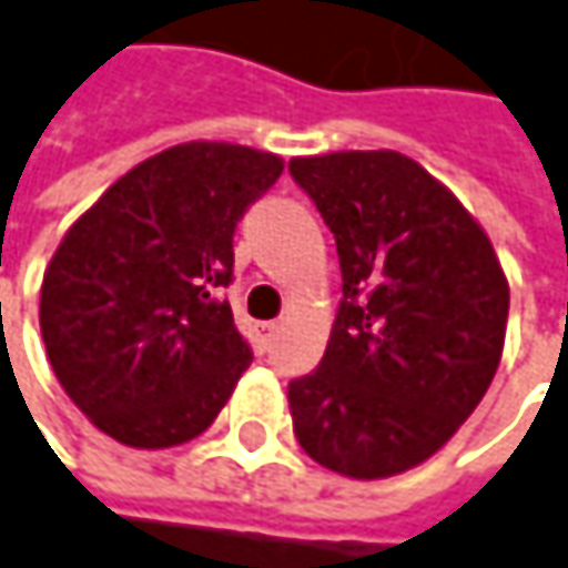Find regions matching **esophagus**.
Listing matches in <instances>:
<instances>
[{"mask_svg": "<svg viewBox=\"0 0 568 568\" xmlns=\"http://www.w3.org/2000/svg\"><path fill=\"white\" fill-rule=\"evenodd\" d=\"M276 332H280V325H276V322H260V325H256V342H260V352H266V348L273 345Z\"/></svg>", "mask_w": 568, "mask_h": 568, "instance_id": "obj_1", "label": "esophagus"}]
</instances>
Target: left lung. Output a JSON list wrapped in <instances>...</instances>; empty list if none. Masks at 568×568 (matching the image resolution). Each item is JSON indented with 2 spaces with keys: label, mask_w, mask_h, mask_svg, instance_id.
I'll return each instance as SVG.
<instances>
[{
  "label": "left lung",
  "mask_w": 568,
  "mask_h": 568,
  "mask_svg": "<svg viewBox=\"0 0 568 568\" xmlns=\"http://www.w3.org/2000/svg\"><path fill=\"white\" fill-rule=\"evenodd\" d=\"M335 233L342 305L322 365L288 385L302 450L352 480L434 457L487 395L510 285L464 203L397 151L295 158Z\"/></svg>",
  "instance_id": "left-lung-1"
}]
</instances>
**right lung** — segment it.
Listing matches in <instances>:
<instances>
[{"label":"right lung","instance_id":"1","mask_svg":"<svg viewBox=\"0 0 568 568\" xmlns=\"http://www.w3.org/2000/svg\"><path fill=\"white\" fill-rule=\"evenodd\" d=\"M283 158L223 141L168 148L84 210L42 280V338L64 395L108 437L161 450L203 434L253 352L220 288L233 233Z\"/></svg>","mask_w":568,"mask_h":568}]
</instances>
